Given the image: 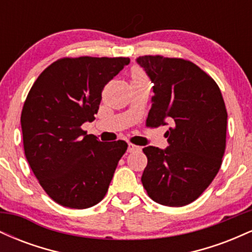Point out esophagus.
<instances>
[{
    "mask_svg": "<svg viewBox=\"0 0 252 252\" xmlns=\"http://www.w3.org/2000/svg\"><path fill=\"white\" fill-rule=\"evenodd\" d=\"M140 150H141V147L135 146V144H131V143H129V144H128V152H129V153L140 152Z\"/></svg>",
    "mask_w": 252,
    "mask_h": 252,
    "instance_id": "esophagus-1",
    "label": "esophagus"
}]
</instances>
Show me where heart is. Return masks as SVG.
<instances>
[{
    "instance_id": "1",
    "label": "heart",
    "mask_w": 252,
    "mask_h": 252,
    "mask_svg": "<svg viewBox=\"0 0 252 252\" xmlns=\"http://www.w3.org/2000/svg\"><path fill=\"white\" fill-rule=\"evenodd\" d=\"M137 79H146V77H144L142 71L138 70V68H135V70H132V80Z\"/></svg>"
}]
</instances>
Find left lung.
Listing matches in <instances>:
<instances>
[{"mask_svg": "<svg viewBox=\"0 0 252 252\" xmlns=\"http://www.w3.org/2000/svg\"><path fill=\"white\" fill-rule=\"evenodd\" d=\"M154 96L149 126H168V147H144L141 178L150 198L180 207L199 198L218 173L226 144L227 112L215 80L189 60L160 56L136 59Z\"/></svg>", "mask_w": 252, "mask_h": 252, "instance_id": "8db88e82", "label": "left lung"}]
</instances>
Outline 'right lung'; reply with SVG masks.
Masks as SVG:
<instances>
[{
	"label": "right lung",
	"mask_w": 252,
	"mask_h": 252,
	"mask_svg": "<svg viewBox=\"0 0 252 252\" xmlns=\"http://www.w3.org/2000/svg\"><path fill=\"white\" fill-rule=\"evenodd\" d=\"M129 58H63L37 77L21 114L25 155L45 192L59 205L88 209L108 192L124 141L103 143L80 126L92 122L102 90Z\"/></svg>",
	"instance_id": "1"
}]
</instances>
